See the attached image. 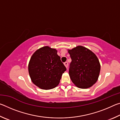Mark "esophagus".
Returning a JSON list of instances; mask_svg holds the SVG:
<instances>
[{"label":"esophagus","instance_id":"obj_1","mask_svg":"<svg viewBox=\"0 0 120 120\" xmlns=\"http://www.w3.org/2000/svg\"><path fill=\"white\" fill-rule=\"evenodd\" d=\"M64 64L65 67H66L67 68H68V63L67 62H65L64 63Z\"/></svg>","mask_w":120,"mask_h":120}]
</instances>
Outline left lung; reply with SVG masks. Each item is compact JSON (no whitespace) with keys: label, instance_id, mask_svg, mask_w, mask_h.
<instances>
[{"label":"left lung","instance_id":"8db88e82","mask_svg":"<svg viewBox=\"0 0 120 120\" xmlns=\"http://www.w3.org/2000/svg\"><path fill=\"white\" fill-rule=\"evenodd\" d=\"M68 50L71 59L69 74L72 82L80 88L92 87L97 81L101 70L97 56L80 45Z\"/></svg>","mask_w":120,"mask_h":120}]
</instances>
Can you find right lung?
I'll use <instances>...</instances> for the list:
<instances>
[{"label":"right lung","instance_id":"obj_1","mask_svg":"<svg viewBox=\"0 0 120 120\" xmlns=\"http://www.w3.org/2000/svg\"><path fill=\"white\" fill-rule=\"evenodd\" d=\"M28 68L33 84L45 90L57 86L62 74L66 70L57 54V50L48 46L41 48L34 53Z\"/></svg>","mask_w":120,"mask_h":120}]
</instances>
